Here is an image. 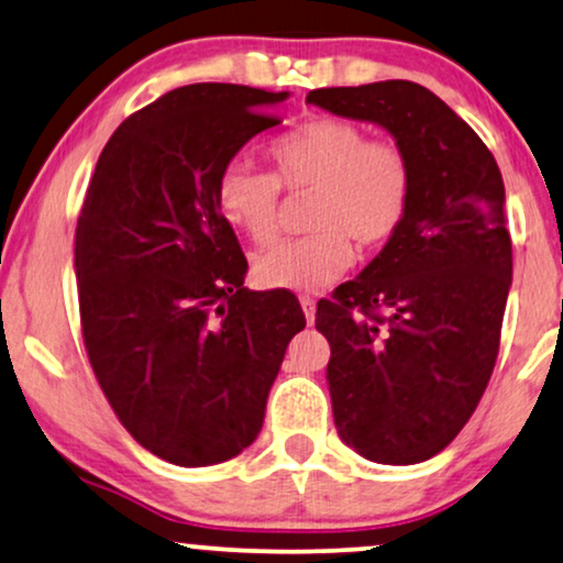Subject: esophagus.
Segmentation results:
<instances>
[{"label":"esophagus","instance_id":"esophagus-1","mask_svg":"<svg viewBox=\"0 0 563 563\" xmlns=\"http://www.w3.org/2000/svg\"><path fill=\"white\" fill-rule=\"evenodd\" d=\"M301 309L306 314V322H314V314H317V301L311 296H301Z\"/></svg>","mask_w":563,"mask_h":563}]
</instances>
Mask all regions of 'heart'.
<instances>
[{
	"mask_svg": "<svg viewBox=\"0 0 563 563\" xmlns=\"http://www.w3.org/2000/svg\"><path fill=\"white\" fill-rule=\"evenodd\" d=\"M275 174L231 163L216 181L225 223L254 244L280 225V187L317 191L306 236L283 239L252 262L265 288L319 290L351 267L353 244L382 246L400 231L410 205V163L395 142L368 140L364 126L317 119L269 147Z\"/></svg>",
	"mask_w": 563,
	"mask_h": 563,
	"instance_id": "heart-1",
	"label": "heart"
}]
</instances>
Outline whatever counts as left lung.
<instances>
[{
    "label": "left lung",
    "instance_id": "obj_1",
    "mask_svg": "<svg viewBox=\"0 0 563 563\" xmlns=\"http://www.w3.org/2000/svg\"><path fill=\"white\" fill-rule=\"evenodd\" d=\"M306 103L379 124L408 155L400 231L355 280L319 301L340 439L382 465L444 450L478 408L511 286L504 181L483 140L410 80L319 88Z\"/></svg>",
    "mask_w": 563,
    "mask_h": 563
}]
</instances>
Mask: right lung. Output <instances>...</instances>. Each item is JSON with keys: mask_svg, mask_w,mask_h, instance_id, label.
<instances>
[{"mask_svg": "<svg viewBox=\"0 0 563 563\" xmlns=\"http://www.w3.org/2000/svg\"><path fill=\"white\" fill-rule=\"evenodd\" d=\"M288 92L197 82L106 142L75 233L82 340L106 400L155 457L218 465L262 429L269 387L306 327L288 294L244 288L246 257L216 181Z\"/></svg>", "mask_w": 563, "mask_h": 563, "instance_id": "1", "label": "right lung"}]
</instances>
